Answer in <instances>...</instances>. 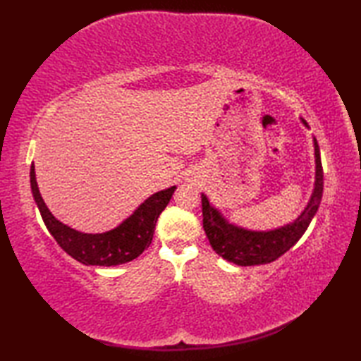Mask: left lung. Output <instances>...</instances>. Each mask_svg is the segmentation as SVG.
Wrapping results in <instances>:
<instances>
[{"label":"left lung","mask_w":361,"mask_h":361,"mask_svg":"<svg viewBox=\"0 0 361 361\" xmlns=\"http://www.w3.org/2000/svg\"><path fill=\"white\" fill-rule=\"evenodd\" d=\"M302 122L307 126V122ZM313 145H315V188L305 209L291 224L271 231H250L229 224L221 212L209 203L208 197L202 194L203 228L211 247L219 256L242 267L270 264L301 239L312 219L315 217L323 197V166H321L319 147L315 137H313Z\"/></svg>","instance_id":"8db88e82"}]
</instances>
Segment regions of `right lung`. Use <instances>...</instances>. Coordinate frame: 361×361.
<instances>
[{"mask_svg":"<svg viewBox=\"0 0 361 361\" xmlns=\"http://www.w3.org/2000/svg\"><path fill=\"white\" fill-rule=\"evenodd\" d=\"M30 189L46 228L68 255L83 265L111 267L130 262L149 248L159 214L171 202L176 188L172 186L150 195L119 226L101 234L75 231L52 216L38 190L34 164L30 166Z\"/></svg>","mask_w":361,"mask_h":361,"instance_id":"obj_1","label":"right lung"}]
</instances>
